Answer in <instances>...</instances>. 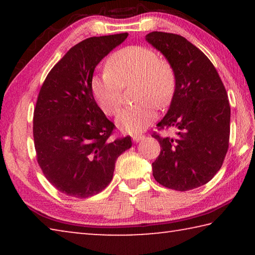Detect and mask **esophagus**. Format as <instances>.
I'll list each match as a JSON object with an SVG mask.
<instances>
[{
    "mask_svg": "<svg viewBox=\"0 0 255 255\" xmlns=\"http://www.w3.org/2000/svg\"><path fill=\"white\" fill-rule=\"evenodd\" d=\"M131 137H132V140L136 141V143H138V141L144 139V138H145V136L141 135V133H136V135H132Z\"/></svg>",
    "mask_w": 255,
    "mask_h": 255,
    "instance_id": "esophagus-1",
    "label": "esophagus"
}]
</instances>
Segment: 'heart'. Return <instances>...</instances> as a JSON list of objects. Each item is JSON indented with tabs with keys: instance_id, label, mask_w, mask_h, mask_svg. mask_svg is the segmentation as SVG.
<instances>
[{
	"instance_id": "obj_1",
	"label": "heart",
	"mask_w": 255,
	"mask_h": 255,
	"mask_svg": "<svg viewBox=\"0 0 255 255\" xmlns=\"http://www.w3.org/2000/svg\"><path fill=\"white\" fill-rule=\"evenodd\" d=\"M131 83H136L135 100L139 103L120 111L116 123L120 130L135 133L156 118L154 103L164 107L171 101L176 77L171 64L159 58L156 51L144 46H128L108 58L106 73L93 77L91 90L102 111L114 116L122 106L123 88Z\"/></svg>"
}]
</instances>
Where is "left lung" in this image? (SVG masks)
Here are the masks:
<instances>
[{
	"label": "left lung",
	"mask_w": 255,
	"mask_h": 255,
	"mask_svg": "<svg viewBox=\"0 0 255 255\" xmlns=\"http://www.w3.org/2000/svg\"><path fill=\"white\" fill-rule=\"evenodd\" d=\"M145 39L164 55L176 77L169 110L156 125L175 129V137L153 133L161 145L153 175L164 187L188 191L209 182L223 165L230 141L227 92L213 63L184 37L153 31Z\"/></svg>",
	"instance_id": "1"
}]
</instances>
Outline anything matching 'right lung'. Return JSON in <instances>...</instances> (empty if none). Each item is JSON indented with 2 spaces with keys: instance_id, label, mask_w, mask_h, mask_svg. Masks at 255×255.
<instances>
[{
  "instance_id": "1",
  "label": "right lung",
  "mask_w": 255,
  "mask_h": 255,
  "mask_svg": "<svg viewBox=\"0 0 255 255\" xmlns=\"http://www.w3.org/2000/svg\"><path fill=\"white\" fill-rule=\"evenodd\" d=\"M128 33L91 37L79 42L51 68L33 112L37 161L46 179L62 193L89 198L111 182L119 155L130 136L110 139L114 123L94 100L91 81L102 58Z\"/></svg>"
}]
</instances>
